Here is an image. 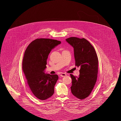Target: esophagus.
<instances>
[{
	"mask_svg": "<svg viewBox=\"0 0 121 121\" xmlns=\"http://www.w3.org/2000/svg\"><path fill=\"white\" fill-rule=\"evenodd\" d=\"M61 77H65V76H66V73H61L60 75Z\"/></svg>",
	"mask_w": 121,
	"mask_h": 121,
	"instance_id": "esophagus-1",
	"label": "esophagus"
}]
</instances>
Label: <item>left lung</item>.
<instances>
[{
  "instance_id": "left-lung-1",
  "label": "left lung",
  "mask_w": 121,
  "mask_h": 121,
  "mask_svg": "<svg viewBox=\"0 0 121 121\" xmlns=\"http://www.w3.org/2000/svg\"><path fill=\"white\" fill-rule=\"evenodd\" d=\"M66 41L73 48L75 64L80 68L78 77L70 74L71 92L76 98L83 99L90 95L97 81L98 56L93 47L84 38L70 37Z\"/></svg>"
}]
</instances>
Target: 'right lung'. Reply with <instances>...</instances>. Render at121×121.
Masks as SVG:
<instances>
[{"instance_id": "obj_1", "label": "right lung", "mask_w": 121, "mask_h": 121, "mask_svg": "<svg viewBox=\"0 0 121 121\" xmlns=\"http://www.w3.org/2000/svg\"><path fill=\"white\" fill-rule=\"evenodd\" d=\"M61 42L48 39H37L32 41L24 52L23 70L31 91L41 100L51 97L58 79L57 74L45 73L47 59L53 49Z\"/></svg>"}]
</instances>
